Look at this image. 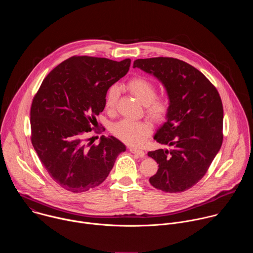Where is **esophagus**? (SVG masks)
<instances>
[{
    "label": "esophagus",
    "instance_id": "esophagus-1",
    "mask_svg": "<svg viewBox=\"0 0 253 253\" xmlns=\"http://www.w3.org/2000/svg\"><path fill=\"white\" fill-rule=\"evenodd\" d=\"M129 150H130V152L138 155L140 158H143L144 156H145V152H144L142 149H137V148H134V147H129Z\"/></svg>",
    "mask_w": 253,
    "mask_h": 253
}]
</instances>
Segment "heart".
I'll list each match as a JSON object with an SVG mask.
<instances>
[{"label": "heart", "instance_id": "heart-1", "mask_svg": "<svg viewBox=\"0 0 253 253\" xmlns=\"http://www.w3.org/2000/svg\"><path fill=\"white\" fill-rule=\"evenodd\" d=\"M129 92L145 106L146 114L155 122L165 120L170 102L164 95L156 96V86L147 78L134 77L126 84ZM119 97V88L112 85L108 88L105 94V108L108 112H113ZM111 132L118 139L128 145L139 146L145 142L146 138L152 132V125L148 121H132L128 119L121 120L111 127Z\"/></svg>", "mask_w": 253, "mask_h": 253}]
</instances>
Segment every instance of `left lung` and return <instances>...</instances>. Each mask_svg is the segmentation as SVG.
Wrapping results in <instances>:
<instances>
[{"label": "left lung", "mask_w": 253, "mask_h": 253, "mask_svg": "<svg viewBox=\"0 0 253 253\" xmlns=\"http://www.w3.org/2000/svg\"><path fill=\"white\" fill-rule=\"evenodd\" d=\"M134 68L156 77L170 107L154 139L170 149L149 151L158 165L150 184L176 193L194 186L207 172L223 140V106L218 91L188 63L168 57L138 59Z\"/></svg>", "instance_id": "left-lung-1"}]
</instances>
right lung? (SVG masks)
I'll use <instances>...</instances> for the list:
<instances>
[{"mask_svg":"<svg viewBox=\"0 0 253 253\" xmlns=\"http://www.w3.org/2000/svg\"><path fill=\"white\" fill-rule=\"evenodd\" d=\"M130 59L73 56L43 80L31 107V141L42 164L64 189L79 193L100 185L126 150L113 136L86 141L105 108V94L124 77Z\"/></svg>","mask_w":253,"mask_h":253,"instance_id":"right-lung-1","label":"right lung"}]
</instances>
